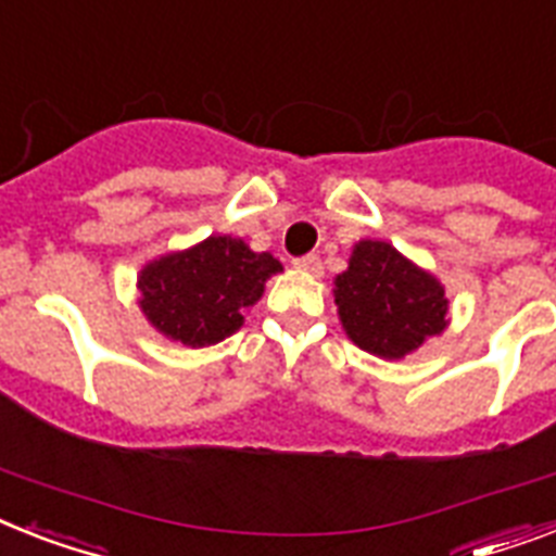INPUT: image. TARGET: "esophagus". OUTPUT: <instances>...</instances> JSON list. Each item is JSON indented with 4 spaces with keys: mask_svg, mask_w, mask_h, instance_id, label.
I'll return each instance as SVG.
<instances>
[{
    "mask_svg": "<svg viewBox=\"0 0 556 556\" xmlns=\"http://www.w3.org/2000/svg\"><path fill=\"white\" fill-rule=\"evenodd\" d=\"M293 268L302 270V274H311V277H319L323 274V263H319L317 254H305L300 260H293Z\"/></svg>",
    "mask_w": 556,
    "mask_h": 556,
    "instance_id": "34e87169",
    "label": "esophagus"
}]
</instances>
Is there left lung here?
<instances>
[{
    "instance_id": "left-lung-1",
    "label": "left lung",
    "mask_w": 556,
    "mask_h": 556,
    "mask_svg": "<svg viewBox=\"0 0 556 556\" xmlns=\"http://www.w3.org/2000/svg\"><path fill=\"white\" fill-rule=\"evenodd\" d=\"M342 331L380 359H405L448 328L445 286L386 239H359L333 279Z\"/></svg>"
}]
</instances>
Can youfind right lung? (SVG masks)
<instances>
[{"label":"right lung","mask_w":556,"mask_h":556,"mask_svg":"<svg viewBox=\"0 0 556 556\" xmlns=\"http://www.w3.org/2000/svg\"><path fill=\"white\" fill-rule=\"evenodd\" d=\"M279 270L282 263L268 251L256 254L245 239L211 233L142 265L139 311L165 340L207 349L242 328L245 311Z\"/></svg>","instance_id":"add662e5"}]
</instances>
